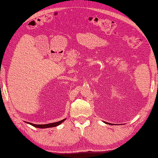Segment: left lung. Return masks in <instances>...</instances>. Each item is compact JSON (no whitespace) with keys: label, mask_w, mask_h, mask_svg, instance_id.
I'll list each match as a JSON object with an SVG mask.
<instances>
[{"label":"left lung","mask_w":158,"mask_h":158,"mask_svg":"<svg viewBox=\"0 0 158 158\" xmlns=\"http://www.w3.org/2000/svg\"><path fill=\"white\" fill-rule=\"evenodd\" d=\"M104 123H105V124H111V125H112V124H111V123H106V122H104Z\"/></svg>","instance_id":"8db88e82"}]
</instances>
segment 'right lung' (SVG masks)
I'll list each match as a JSON object with an SVG mask.
<instances>
[{"mask_svg":"<svg viewBox=\"0 0 158 158\" xmlns=\"http://www.w3.org/2000/svg\"><path fill=\"white\" fill-rule=\"evenodd\" d=\"M66 120V118L63 119L60 121L56 122V123H50V124H35L33 123H27V122H25L26 123L31 124V126L36 127V128H40V129H45V128H50V127H57L58 125H60L61 123H63V122Z\"/></svg>","mask_w":158,"mask_h":158,"instance_id":"obj_1","label":"right lung"}]
</instances>
